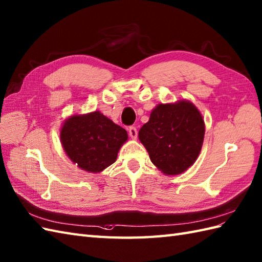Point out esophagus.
<instances>
[{"label":"esophagus","instance_id":"obj_1","mask_svg":"<svg viewBox=\"0 0 262 262\" xmlns=\"http://www.w3.org/2000/svg\"><path fill=\"white\" fill-rule=\"evenodd\" d=\"M128 134H129V136H130L132 138H136V137H137V129H136V127L130 126L129 128H128Z\"/></svg>","mask_w":262,"mask_h":262}]
</instances>
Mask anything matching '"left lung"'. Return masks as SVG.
Returning a JSON list of instances; mask_svg holds the SVG:
<instances>
[{
  "mask_svg": "<svg viewBox=\"0 0 262 262\" xmlns=\"http://www.w3.org/2000/svg\"><path fill=\"white\" fill-rule=\"evenodd\" d=\"M204 120L190 101L160 103L139 129V141L164 174L178 175L193 165L204 138Z\"/></svg>",
  "mask_w": 262,
  "mask_h": 262,
  "instance_id": "8db88e82",
  "label": "left lung"
}]
</instances>
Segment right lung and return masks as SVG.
Instances as JSON below:
<instances>
[{
  "instance_id": "1",
  "label": "right lung",
  "mask_w": 262,
  "mask_h": 262,
  "mask_svg": "<svg viewBox=\"0 0 262 262\" xmlns=\"http://www.w3.org/2000/svg\"><path fill=\"white\" fill-rule=\"evenodd\" d=\"M64 151L87 172L98 173L116 161L127 132L99 112L71 116L60 132Z\"/></svg>"
}]
</instances>
